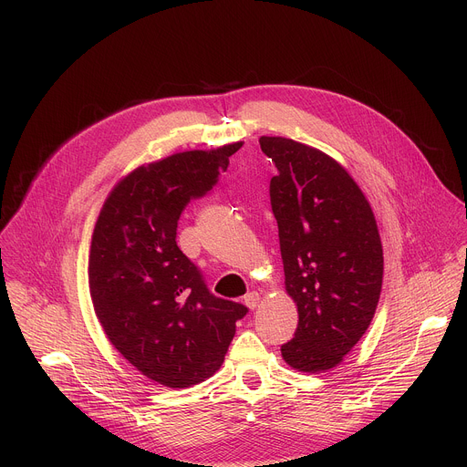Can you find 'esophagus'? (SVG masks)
<instances>
[{"instance_id":"34e87169","label":"esophagus","mask_w":467,"mask_h":467,"mask_svg":"<svg viewBox=\"0 0 467 467\" xmlns=\"http://www.w3.org/2000/svg\"><path fill=\"white\" fill-rule=\"evenodd\" d=\"M258 299H260V296L256 294V292H249V294H245L244 296V303H245V306L247 308H256V305H258Z\"/></svg>"}]
</instances>
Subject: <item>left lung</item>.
Returning <instances> with one entry per match:
<instances>
[{"instance_id": "left-lung-1", "label": "left lung", "mask_w": 467, "mask_h": 467, "mask_svg": "<svg viewBox=\"0 0 467 467\" xmlns=\"http://www.w3.org/2000/svg\"><path fill=\"white\" fill-rule=\"evenodd\" d=\"M277 168L270 182L285 286L297 305L285 362L303 373L338 366L368 330L382 288V244L366 195L327 153L260 137Z\"/></svg>"}]
</instances>
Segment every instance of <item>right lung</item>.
<instances>
[{"label":"right lung","mask_w":467,"mask_h":467,"mask_svg":"<svg viewBox=\"0 0 467 467\" xmlns=\"http://www.w3.org/2000/svg\"><path fill=\"white\" fill-rule=\"evenodd\" d=\"M242 142L182 151L125 175L98 216L88 286L109 342L148 379L190 388L223 364L247 306L209 292L177 247V222L203 197Z\"/></svg>","instance_id":"1"}]
</instances>
